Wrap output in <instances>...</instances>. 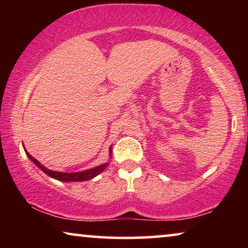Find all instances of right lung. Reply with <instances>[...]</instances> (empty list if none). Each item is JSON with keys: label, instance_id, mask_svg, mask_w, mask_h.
<instances>
[{"label": "right lung", "instance_id": "right-lung-1", "mask_svg": "<svg viewBox=\"0 0 248 248\" xmlns=\"http://www.w3.org/2000/svg\"><path fill=\"white\" fill-rule=\"evenodd\" d=\"M25 149V147H23ZM25 152L26 155H28V158L31 160L33 164H35L37 167H38L40 170H43L45 172L46 175H48L49 177H52L54 179H57V181L60 182H66V183H70V182H83V181H89V179H93L96 177L100 174V172H103L105 169L108 165V162H105V164L100 165V166H97V167L94 168H91V169H88V170H84V171H77V172H63V171H55V170H52V169H48L46 168L45 166L40 164V162L37 160L32 157L31 155H29V152L26 150L25 149ZM111 158V147L109 148V159Z\"/></svg>", "mask_w": 248, "mask_h": 248}]
</instances>
